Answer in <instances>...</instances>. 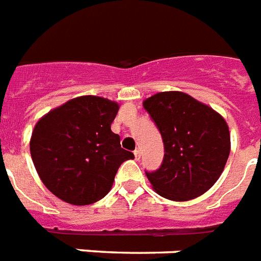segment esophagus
Returning <instances> with one entry per match:
<instances>
[{
  "label": "esophagus",
  "mask_w": 261,
  "mask_h": 261,
  "mask_svg": "<svg viewBox=\"0 0 261 261\" xmlns=\"http://www.w3.org/2000/svg\"><path fill=\"white\" fill-rule=\"evenodd\" d=\"M133 153H135V158H136V160H139L141 158V151H140V149H135V152H133Z\"/></svg>",
  "instance_id": "34e87169"
}]
</instances>
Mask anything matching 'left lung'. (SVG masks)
<instances>
[{
	"label": "left lung",
	"mask_w": 261,
	"mask_h": 261,
	"mask_svg": "<svg viewBox=\"0 0 261 261\" xmlns=\"http://www.w3.org/2000/svg\"><path fill=\"white\" fill-rule=\"evenodd\" d=\"M164 144L156 171H145L156 193L189 201L206 193L224 171L230 152L226 121L212 108L180 91H164L144 101Z\"/></svg>",
	"instance_id": "left-lung-1"
}]
</instances>
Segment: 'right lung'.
<instances>
[{
	"instance_id": "add662e5",
	"label": "right lung",
	"mask_w": 261,
	"mask_h": 261,
	"mask_svg": "<svg viewBox=\"0 0 261 261\" xmlns=\"http://www.w3.org/2000/svg\"><path fill=\"white\" fill-rule=\"evenodd\" d=\"M117 112L116 102L85 95L39 120L31 139V156L54 195L83 206L109 193L121 164L135 159L110 129Z\"/></svg>"
}]
</instances>
